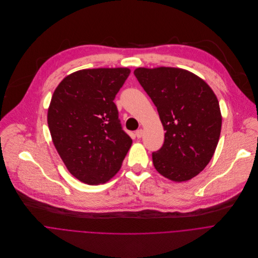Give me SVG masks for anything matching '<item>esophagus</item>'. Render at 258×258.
I'll return each instance as SVG.
<instances>
[{
	"label": "esophagus",
	"instance_id": "obj_1",
	"mask_svg": "<svg viewBox=\"0 0 258 258\" xmlns=\"http://www.w3.org/2000/svg\"><path fill=\"white\" fill-rule=\"evenodd\" d=\"M135 135L137 138H141L142 135H143V130L142 129H138L136 132H135Z\"/></svg>",
	"mask_w": 258,
	"mask_h": 258
}]
</instances>
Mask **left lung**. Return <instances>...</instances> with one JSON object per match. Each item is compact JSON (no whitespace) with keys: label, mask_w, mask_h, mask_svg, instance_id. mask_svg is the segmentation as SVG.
I'll return each instance as SVG.
<instances>
[{"label":"left lung","mask_w":258,"mask_h":258,"mask_svg":"<svg viewBox=\"0 0 258 258\" xmlns=\"http://www.w3.org/2000/svg\"><path fill=\"white\" fill-rule=\"evenodd\" d=\"M134 75L166 131L163 146L152 152L154 168L175 182L192 179L208 166L220 139L222 115L215 92L184 69L137 68Z\"/></svg>","instance_id":"left-lung-1"}]
</instances>
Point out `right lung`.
Wrapping results in <instances>:
<instances>
[{
  "label": "right lung",
  "mask_w": 258,
  "mask_h": 258,
  "mask_svg": "<svg viewBox=\"0 0 258 258\" xmlns=\"http://www.w3.org/2000/svg\"><path fill=\"white\" fill-rule=\"evenodd\" d=\"M130 72L79 70L65 77L51 96L47 111L51 139L68 171L88 185L114 177L131 147L114 102Z\"/></svg>",
  "instance_id": "obj_1"
}]
</instances>
